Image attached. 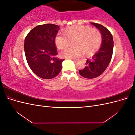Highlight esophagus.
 <instances>
[{
	"label": "esophagus",
	"mask_w": 135,
	"mask_h": 135,
	"mask_svg": "<svg viewBox=\"0 0 135 135\" xmlns=\"http://www.w3.org/2000/svg\"><path fill=\"white\" fill-rule=\"evenodd\" d=\"M72 60L73 61H74V62H77V61H78V60H75V59H72Z\"/></svg>",
	"instance_id": "34e87169"
}]
</instances>
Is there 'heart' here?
Returning a JSON list of instances; mask_svg holds the SVG:
<instances>
[{
    "instance_id": "obj_1",
    "label": "heart",
    "mask_w": 135,
    "mask_h": 135,
    "mask_svg": "<svg viewBox=\"0 0 135 135\" xmlns=\"http://www.w3.org/2000/svg\"><path fill=\"white\" fill-rule=\"evenodd\" d=\"M63 32L56 35L55 42L60 50L67 48L71 41H74L75 47L69 48L61 53L64 58L75 59L82 56L84 52L87 55L95 54L99 50L102 42V35L97 28L87 26H70Z\"/></svg>"
}]
</instances>
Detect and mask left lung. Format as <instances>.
I'll return each mask as SVG.
<instances>
[{"label":"left lung","instance_id":"obj_1","mask_svg":"<svg viewBox=\"0 0 135 135\" xmlns=\"http://www.w3.org/2000/svg\"><path fill=\"white\" fill-rule=\"evenodd\" d=\"M91 23L100 30L102 43L97 52L87 60L85 67L83 70H79L81 76L88 79L95 78L104 72L111 61L114 47L113 36L108 28L99 23Z\"/></svg>","mask_w":135,"mask_h":135}]
</instances>
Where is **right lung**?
<instances>
[{
    "instance_id": "add662e5",
    "label": "right lung",
    "mask_w": 135,
    "mask_h": 135,
    "mask_svg": "<svg viewBox=\"0 0 135 135\" xmlns=\"http://www.w3.org/2000/svg\"><path fill=\"white\" fill-rule=\"evenodd\" d=\"M59 27L52 23L36 26L25 39L24 51L27 62L34 74L43 79L54 78L62 69L64 59L56 57L57 52L55 39Z\"/></svg>"
}]
</instances>
